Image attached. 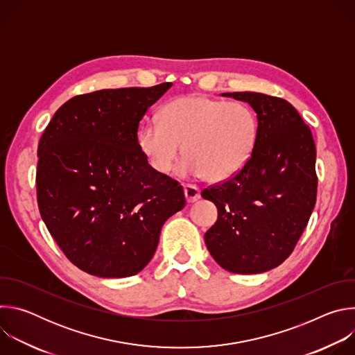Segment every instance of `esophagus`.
<instances>
[{
	"instance_id": "1",
	"label": "esophagus",
	"mask_w": 355,
	"mask_h": 355,
	"mask_svg": "<svg viewBox=\"0 0 355 355\" xmlns=\"http://www.w3.org/2000/svg\"><path fill=\"white\" fill-rule=\"evenodd\" d=\"M184 193H185V198H187L189 204H191V202H195L200 198V189L196 185H192V184H185L184 185Z\"/></svg>"
}]
</instances>
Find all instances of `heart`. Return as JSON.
<instances>
[{
  "label": "heart",
  "instance_id": "1",
  "mask_svg": "<svg viewBox=\"0 0 355 355\" xmlns=\"http://www.w3.org/2000/svg\"><path fill=\"white\" fill-rule=\"evenodd\" d=\"M257 137V116L245 104L185 95L162 108L159 123L143 125L137 141L148 164L160 174L173 170L184 146L188 157L180 174L220 182L247 164Z\"/></svg>",
  "mask_w": 355,
  "mask_h": 355
}]
</instances>
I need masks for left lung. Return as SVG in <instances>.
I'll return each instance as SVG.
<instances>
[{
    "label": "left lung",
    "instance_id": "8db88e82",
    "mask_svg": "<svg viewBox=\"0 0 355 355\" xmlns=\"http://www.w3.org/2000/svg\"><path fill=\"white\" fill-rule=\"evenodd\" d=\"M250 104L259 137L247 164L202 191L218 208L205 233L214 260L234 274H260L282 264L316 204V147L309 126L288 101L260 92H225Z\"/></svg>",
    "mask_w": 355,
    "mask_h": 355
}]
</instances>
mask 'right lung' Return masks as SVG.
Segmentation results:
<instances>
[{
  "mask_svg": "<svg viewBox=\"0 0 355 355\" xmlns=\"http://www.w3.org/2000/svg\"><path fill=\"white\" fill-rule=\"evenodd\" d=\"M171 83L101 89L63 104L37 147L40 216L66 257L101 278L140 272L164 222L185 207L178 181L141 153L139 122Z\"/></svg>",
  "mask_w": 355,
  "mask_h": 355,
  "instance_id": "add662e5",
  "label": "right lung"
}]
</instances>
